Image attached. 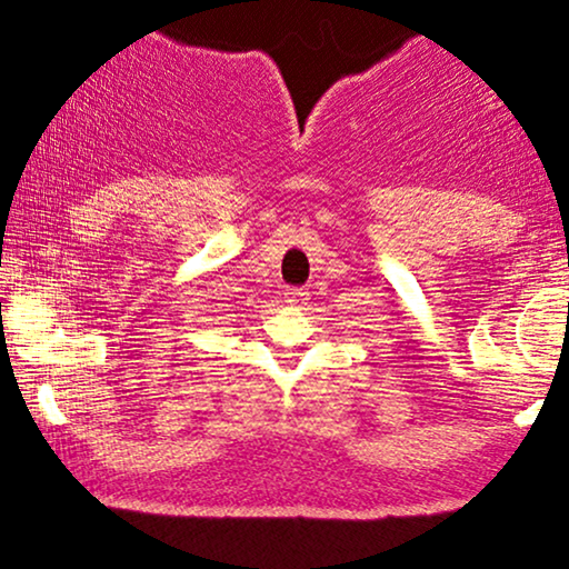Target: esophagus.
I'll use <instances>...</instances> for the list:
<instances>
[{
	"mask_svg": "<svg viewBox=\"0 0 569 569\" xmlns=\"http://www.w3.org/2000/svg\"><path fill=\"white\" fill-rule=\"evenodd\" d=\"M284 295H287V302L298 305V308H300V305H308V300H310V292L302 290V287H300V290H298V287H295V290H287Z\"/></svg>",
	"mask_w": 569,
	"mask_h": 569,
	"instance_id": "34e87169",
	"label": "esophagus"
}]
</instances>
